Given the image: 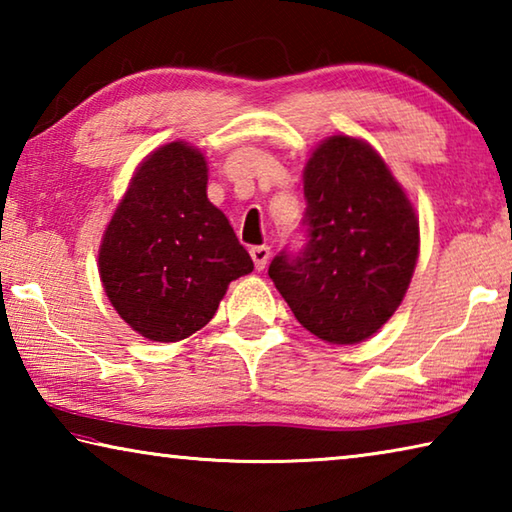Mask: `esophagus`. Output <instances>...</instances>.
<instances>
[{
    "label": "esophagus",
    "instance_id": "34e87169",
    "mask_svg": "<svg viewBox=\"0 0 512 512\" xmlns=\"http://www.w3.org/2000/svg\"><path fill=\"white\" fill-rule=\"evenodd\" d=\"M250 257H253L257 271H264L268 264V257H271V248L268 246H253L250 248Z\"/></svg>",
    "mask_w": 512,
    "mask_h": 512
}]
</instances>
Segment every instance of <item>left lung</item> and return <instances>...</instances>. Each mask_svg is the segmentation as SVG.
<instances>
[{
  "instance_id": "obj_1",
  "label": "left lung",
  "mask_w": 512,
  "mask_h": 512,
  "mask_svg": "<svg viewBox=\"0 0 512 512\" xmlns=\"http://www.w3.org/2000/svg\"><path fill=\"white\" fill-rule=\"evenodd\" d=\"M307 246L268 275L298 323L334 345L370 339L400 307L420 253L418 216L368 142L332 135L305 167Z\"/></svg>"
}]
</instances>
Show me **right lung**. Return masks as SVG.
<instances>
[{
	"mask_svg": "<svg viewBox=\"0 0 512 512\" xmlns=\"http://www.w3.org/2000/svg\"><path fill=\"white\" fill-rule=\"evenodd\" d=\"M253 268L207 198L205 155L185 142L146 155L99 248L103 291L117 314L144 339L183 341L210 323L228 284Z\"/></svg>",
	"mask_w": 512,
	"mask_h": 512,
	"instance_id": "add662e5",
	"label": "right lung"
}]
</instances>
